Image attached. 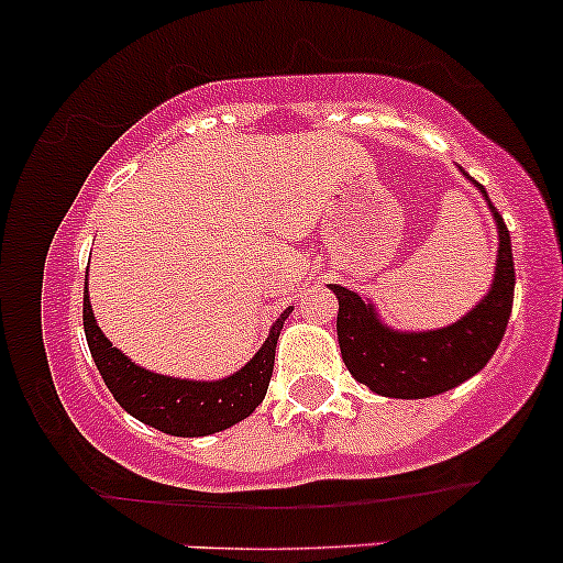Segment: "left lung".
Wrapping results in <instances>:
<instances>
[{
    "mask_svg": "<svg viewBox=\"0 0 563 563\" xmlns=\"http://www.w3.org/2000/svg\"><path fill=\"white\" fill-rule=\"evenodd\" d=\"M468 177V174H466ZM474 183V179H471ZM497 228L493 286L471 312L434 331H397L380 320L373 301L344 286H331L339 299L341 360L360 384L394 399H423L450 391L482 371L500 346L514 307V254L503 217L479 183Z\"/></svg>",
    "mask_w": 563,
    "mask_h": 563,
    "instance_id": "1",
    "label": "left lung"
}]
</instances>
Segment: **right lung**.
<instances>
[{
    "label": "right lung",
    "instance_id": "obj_1",
    "mask_svg": "<svg viewBox=\"0 0 563 563\" xmlns=\"http://www.w3.org/2000/svg\"><path fill=\"white\" fill-rule=\"evenodd\" d=\"M294 307L269 328L267 341L241 371L219 380H190L161 376L132 363L97 325L89 288L84 283V333L102 380L129 416L172 437H209L249 418L262 405L273 378L277 335Z\"/></svg>",
    "mask_w": 563,
    "mask_h": 563
}]
</instances>
